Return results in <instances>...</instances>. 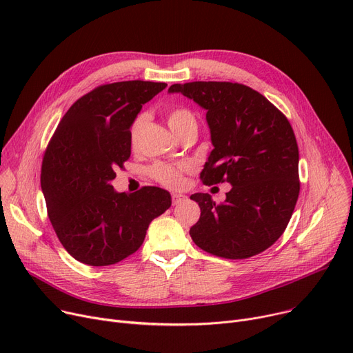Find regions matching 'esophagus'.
<instances>
[{
    "instance_id": "obj_1",
    "label": "esophagus",
    "mask_w": 353,
    "mask_h": 353,
    "mask_svg": "<svg viewBox=\"0 0 353 353\" xmlns=\"http://www.w3.org/2000/svg\"><path fill=\"white\" fill-rule=\"evenodd\" d=\"M186 200H188V196H184V194H180V193H173L172 194V201H173L174 206L180 205V203L186 201Z\"/></svg>"
}]
</instances>
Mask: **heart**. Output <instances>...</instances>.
Returning a JSON list of instances; mask_svg holds the SVG:
<instances>
[{
    "instance_id": "b5f03b06",
    "label": "heart",
    "mask_w": 353,
    "mask_h": 353,
    "mask_svg": "<svg viewBox=\"0 0 353 353\" xmlns=\"http://www.w3.org/2000/svg\"><path fill=\"white\" fill-rule=\"evenodd\" d=\"M194 117L190 113V111L184 110V108H176L172 110L169 116H167V123H169V127L173 130V133L177 134L180 130L188 125L189 123H193ZM143 123V117L136 119L133 123L132 128H130V140L132 143L136 141L137 134H139V128ZM188 170L186 164H164V163H156L152 169L150 174L154 180H157L163 186L167 188H179L181 181H183V172Z\"/></svg>"
}]
</instances>
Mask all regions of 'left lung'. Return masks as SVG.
Listing matches in <instances>:
<instances>
[{
	"instance_id": "8db88e82",
	"label": "left lung",
	"mask_w": 353,
	"mask_h": 353,
	"mask_svg": "<svg viewBox=\"0 0 353 353\" xmlns=\"http://www.w3.org/2000/svg\"><path fill=\"white\" fill-rule=\"evenodd\" d=\"M205 108L213 150L200 177L205 184L228 181L220 205L194 193L200 219L190 229L203 250L226 259L262 253L279 239L299 196V150L290 123L261 92L223 81L173 84Z\"/></svg>"
}]
</instances>
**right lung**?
Segmentation results:
<instances>
[{
	"mask_svg": "<svg viewBox=\"0 0 353 353\" xmlns=\"http://www.w3.org/2000/svg\"><path fill=\"white\" fill-rule=\"evenodd\" d=\"M165 83L120 81L74 103L47 147L41 190L64 249L90 266L114 265L144 242L148 225L172 206L170 193L143 188L125 194L111 186L132 153L130 128Z\"/></svg>",
	"mask_w": 353,
	"mask_h": 353,
	"instance_id": "obj_1",
	"label": "right lung"
}]
</instances>
